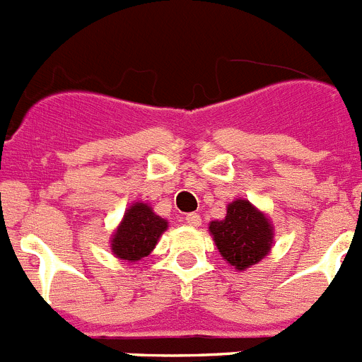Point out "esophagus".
Wrapping results in <instances>:
<instances>
[{
  "mask_svg": "<svg viewBox=\"0 0 362 362\" xmlns=\"http://www.w3.org/2000/svg\"><path fill=\"white\" fill-rule=\"evenodd\" d=\"M185 223H187V226H191V227H198L202 223L200 214H198V213L185 214Z\"/></svg>",
  "mask_w": 362,
  "mask_h": 362,
  "instance_id": "esophagus-1",
  "label": "esophagus"
}]
</instances>
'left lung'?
<instances>
[{"label":"left lung","mask_w":362,"mask_h":362,"mask_svg":"<svg viewBox=\"0 0 362 362\" xmlns=\"http://www.w3.org/2000/svg\"><path fill=\"white\" fill-rule=\"evenodd\" d=\"M209 230L223 259L238 270L258 263L272 247L270 221L247 200L229 204L227 216L211 221Z\"/></svg>","instance_id":"8db88e82"}]
</instances>
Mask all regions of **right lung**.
I'll return each instance as SVG.
<instances>
[{"instance_id": "obj_1", "label": "right lung", "mask_w": 362, "mask_h": 362, "mask_svg": "<svg viewBox=\"0 0 362 362\" xmlns=\"http://www.w3.org/2000/svg\"><path fill=\"white\" fill-rule=\"evenodd\" d=\"M168 229V221L153 213L146 204H133L124 220L113 234L112 250L117 258L139 262L157 245L158 238Z\"/></svg>"}]
</instances>
